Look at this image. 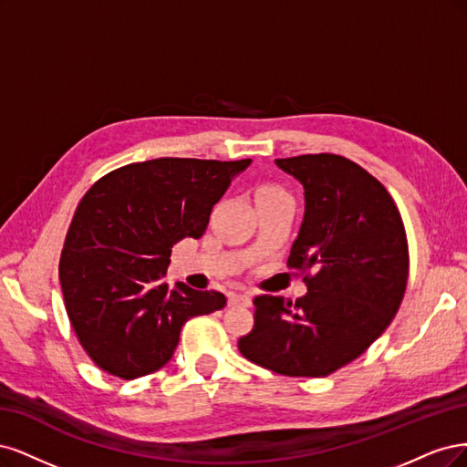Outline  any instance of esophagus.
Instances as JSON below:
<instances>
[{"instance_id": "obj_1", "label": "esophagus", "mask_w": 467, "mask_h": 467, "mask_svg": "<svg viewBox=\"0 0 467 467\" xmlns=\"http://www.w3.org/2000/svg\"><path fill=\"white\" fill-rule=\"evenodd\" d=\"M252 296L248 293H231L229 295V306H250Z\"/></svg>"}]
</instances>
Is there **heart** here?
<instances>
[{
    "instance_id": "b5f03b06",
    "label": "heart",
    "mask_w": 467,
    "mask_h": 467,
    "mask_svg": "<svg viewBox=\"0 0 467 467\" xmlns=\"http://www.w3.org/2000/svg\"><path fill=\"white\" fill-rule=\"evenodd\" d=\"M264 190H281V188H277V186H274V184H267V186H262V188H260V192H264Z\"/></svg>"
}]
</instances>
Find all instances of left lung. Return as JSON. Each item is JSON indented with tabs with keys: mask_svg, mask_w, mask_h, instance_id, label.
I'll return each mask as SVG.
<instances>
[{
	"mask_svg": "<svg viewBox=\"0 0 467 467\" xmlns=\"http://www.w3.org/2000/svg\"><path fill=\"white\" fill-rule=\"evenodd\" d=\"M305 186V219L287 267L308 293L254 298V327L238 339L252 363L285 376H327L363 355L396 316L410 248L389 192L334 153L275 159Z\"/></svg>",
	"mask_w": 467,
	"mask_h": 467,
	"instance_id": "obj_1",
	"label": "left lung"
}]
</instances>
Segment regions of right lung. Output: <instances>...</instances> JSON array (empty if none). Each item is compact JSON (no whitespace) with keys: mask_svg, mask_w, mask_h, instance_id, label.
Here are the masks:
<instances>
[{"mask_svg":"<svg viewBox=\"0 0 467 467\" xmlns=\"http://www.w3.org/2000/svg\"><path fill=\"white\" fill-rule=\"evenodd\" d=\"M250 164L162 157L119 167L88 188L66 234L59 283L93 363L122 380L171 360L182 326L221 310L219 291L164 281L171 248L200 238L231 180Z\"/></svg>","mask_w":467,"mask_h":467,"instance_id":"obj_1","label":"right lung"}]
</instances>
